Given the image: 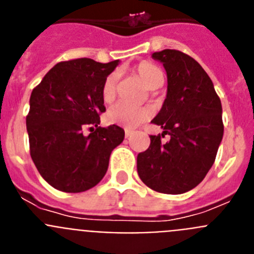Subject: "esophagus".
Here are the masks:
<instances>
[{"label": "esophagus", "instance_id": "1", "mask_svg": "<svg viewBox=\"0 0 254 254\" xmlns=\"http://www.w3.org/2000/svg\"><path fill=\"white\" fill-rule=\"evenodd\" d=\"M125 134H126V137L128 138V137H129V136H131V134H132V129H128V128H126V129H125Z\"/></svg>", "mask_w": 254, "mask_h": 254}]
</instances>
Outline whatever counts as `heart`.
<instances>
[{
	"mask_svg": "<svg viewBox=\"0 0 254 254\" xmlns=\"http://www.w3.org/2000/svg\"><path fill=\"white\" fill-rule=\"evenodd\" d=\"M134 72L141 77L149 89H158L164 82V73L160 68L150 61H141L134 66ZM117 94V75L112 73L103 82L102 99L105 104H111ZM151 117L149 108H132L125 104L112 107L107 113L108 122L123 127H136Z\"/></svg>",
	"mask_w": 254,
	"mask_h": 254,
	"instance_id": "obj_1",
	"label": "heart"
}]
</instances>
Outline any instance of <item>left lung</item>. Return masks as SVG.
I'll list each match as a JSON object with an SVG mask.
<instances>
[{
    "instance_id": "8db88e82",
    "label": "left lung",
    "mask_w": 254,
    "mask_h": 254,
    "mask_svg": "<svg viewBox=\"0 0 254 254\" xmlns=\"http://www.w3.org/2000/svg\"><path fill=\"white\" fill-rule=\"evenodd\" d=\"M168 76V93L151 121L164 129L150 136V146L137 155V173L149 188L185 193L199 185L214 164L223 140V108L214 84L196 60L177 49L155 52ZM169 134L164 144L161 138Z\"/></svg>"
}]
</instances>
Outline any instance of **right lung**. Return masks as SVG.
I'll list each match as a JSON object with an SVG mask.
<instances>
[{"mask_svg":"<svg viewBox=\"0 0 254 254\" xmlns=\"http://www.w3.org/2000/svg\"><path fill=\"white\" fill-rule=\"evenodd\" d=\"M118 62L64 61L31 91L26 116L30 156L56 190L78 193L98 185L107 173L111 152L125 138L118 126L99 127L105 112L103 82ZM86 127L91 129L87 136Z\"/></svg>","mask_w":254,"mask_h":254,"instance_id":"obj_1","label":"right lung"}]
</instances>
